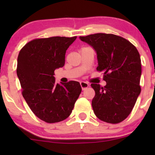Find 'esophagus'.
I'll use <instances>...</instances> for the list:
<instances>
[{
	"label": "esophagus",
	"mask_w": 155,
	"mask_h": 155,
	"mask_svg": "<svg viewBox=\"0 0 155 155\" xmlns=\"http://www.w3.org/2000/svg\"><path fill=\"white\" fill-rule=\"evenodd\" d=\"M80 86H81L82 90H84L86 88L88 87L89 84L85 82H80Z\"/></svg>",
	"instance_id": "34e87169"
}]
</instances>
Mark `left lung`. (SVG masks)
Instances as JSON below:
<instances>
[{
    "mask_svg": "<svg viewBox=\"0 0 155 155\" xmlns=\"http://www.w3.org/2000/svg\"><path fill=\"white\" fill-rule=\"evenodd\" d=\"M92 46L98 60L97 71L104 73V87L91 84L95 92L92 101L94 114L109 124L128 117L141 92V60L136 47L128 40L112 34L97 33L80 37Z\"/></svg>",
    "mask_w": 155,
    "mask_h": 155,
    "instance_id": "1",
    "label": "left lung"
}]
</instances>
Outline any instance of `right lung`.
Instances as JSON below:
<instances>
[{
    "mask_svg": "<svg viewBox=\"0 0 155 155\" xmlns=\"http://www.w3.org/2000/svg\"><path fill=\"white\" fill-rule=\"evenodd\" d=\"M76 38L35 39L19 53L17 75L22 96L33 113L48 124L68 117L81 93L78 82L58 84L54 76L55 70L64 65L65 52Z\"/></svg>",
    "mask_w": 155,
    "mask_h": 155,
    "instance_id": "right-lung-1",
    "label": "right lung"
}]
</instances>
